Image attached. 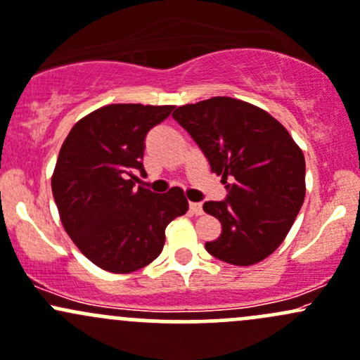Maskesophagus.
Here are the masks:
<instances>
[{
    "label": "esophagus",
    "instance_id": "34e87169",
    "mask_svg": "<svg viewBox=\"0 0 360 360\" xmlns=\"http://www.w3.org/2000/svg\"><path fill=\"white\" fill-rule=\"evenodd\" d=\"M191 212L192 214H195V216H200L202 214V204L200 202H191Z\"/></svg>",
    "mask_w": 360,
    "mask_h": 360
}]
</instances>
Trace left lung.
<instances>
[{"mask_svg":"<svg viewBox=\"0 0 360 360\" xmlns=\"http://www.w3.org/2000/svg\"><path fill=\"white\" fill-rule=\"evenodd\" d=\"M173 118L223 176L226 199L202 210L221 223L206 243L219 261L250 266L285 240L305 197V160L280 122L233 98H211L176 108Z\"/></svg>","mask_w":360,"mask_h":360,"instance_id":"1","label":"left lung"}]
</instances>
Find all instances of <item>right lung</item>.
<instances>
[{"mask_svg":"<svg viewBox=\"0 0 360 360\" xmlns=\"http://www.w3.org/2000/svg\"><path fill=\"white\" fill-rule=\"evenodd\" d=\"M173 106L110 104L73 125L61 146L51 188L61 223L89 261L111 273H132L161 254L165 230L185 214L179 187L154 194L134 187L146 173V135Z\"/></svg>","mask_w":360,"mask_h":360,"instance_id":"1","label":"right lung"}]
</instances>
